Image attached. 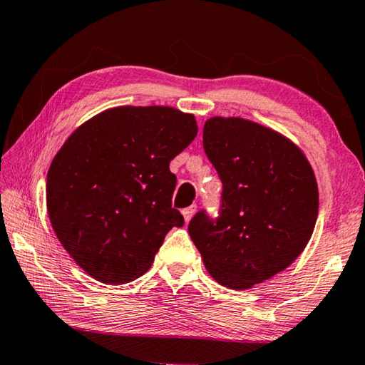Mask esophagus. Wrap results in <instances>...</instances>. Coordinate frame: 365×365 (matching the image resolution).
I'll list each match as a JSON object with an SVG mask.
<instances>
[{
	"instance_id": "esophagus-1",
	"label": "esophagus",
	"mask_w": 365,
	"mask_h": 365,
	"mask_svg": "<svg viewBox=\"0 0 365 365\" xmlns=\"http://www.w3.org/2000/svg\"><path fill=\"white\" fill-rule=\"evenodd\" d=\"M195 212H196V205H193V206H188V207H185L183 211H182L185 222H190V220H191V217H193V215H195Z\"/></svg>"
}]
</instances>
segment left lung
I'll return each mask as SVG.
<instances>
[{
    "label": "left lung",
    "mask_w": 365,
    "mask_h": 365,
    "mask_svg": "<svg viewBox=\"0 0 365 365\" xmlns=\"http://www.w3.org/2000/svg\"><path fill=\"white\" fill-rule=\"evenodd\" d=\"M202 146L222 205L217 219L197 212L188 233L215 282L248 289L304 251L319 214L316 175L293 141L242 117L206 120Z\"/></svg>",
    "instance_id": "1"
}]
</instances>
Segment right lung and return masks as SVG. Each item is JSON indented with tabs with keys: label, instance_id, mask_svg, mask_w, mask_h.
<instances>
[{
	"label": "right lung",
	"instance_id": "1",
	"mask_svg": "<svg viewBox=\"0 0 365 365\" xmlns=\"http://www.w3.org/2000/svg\"><path fill=\"white\" fill-rule=\"evenodd\" d=\"M197 133L193 114L119 106L82 123L54 156L46 206L61 245L98 282L122 285L151 267L172 227L169 169Z\"/></svg>",
	"mask_w": 365,
	"mask_h": 365
}]
</instances>
